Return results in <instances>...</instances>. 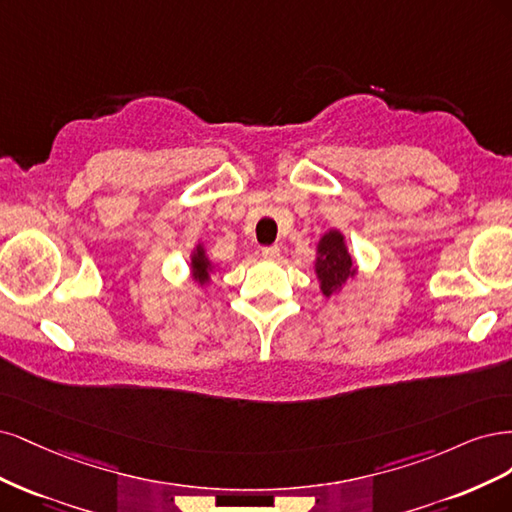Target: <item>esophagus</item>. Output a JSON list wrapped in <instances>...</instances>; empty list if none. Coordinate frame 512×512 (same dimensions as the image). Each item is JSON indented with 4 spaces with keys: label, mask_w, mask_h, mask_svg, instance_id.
Wrapping results in <instances>:
<instances>
[{
    "label": "esophagus",
    "mask_w": 512,
    "mask_h": 512,
    "mask_svg": "<svg viewBox=\"0 0 512 512\" xmlns=\"http://www.w3.org/2000/svg\"><path fill=\"white\" fill-rule=\"evenodd\" d=\"M261 257L268 259V261L278 259V257H280V249H278L276 244H274V246H263V249H261Z\"/></svg>",
    "instance_id": "1"
}]
</instances>
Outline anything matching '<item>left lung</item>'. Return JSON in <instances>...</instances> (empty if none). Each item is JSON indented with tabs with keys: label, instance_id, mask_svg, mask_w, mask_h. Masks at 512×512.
Returning a JSON list of instances; mask_svg holds the SVG:
<instances>
[{
	"label": "left lung",
	"instance_id": "obj_1",
	"mask_svg": "<svg viewBox=\"0 0 512 512\" xmlns=\"http://www.w3.org/2000/svg\"><path fill=\"white\" fill-rule=\"evenodd\" d=\"M315 274L319 280V289L325 298H338L344 285L355 280L359 266L353 259V253L346 246V238L340 229H327L317 242Z\"/></svg>",
	"mask_w": 512,
	"mask_h": 512
}]
</instances>
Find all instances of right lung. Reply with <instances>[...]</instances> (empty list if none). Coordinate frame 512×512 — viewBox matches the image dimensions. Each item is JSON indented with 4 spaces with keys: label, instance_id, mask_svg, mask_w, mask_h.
<instances>
[{
    "label": "right lung",
    "instance_id": "1",
    "mask_svg": "<svg viewBox=\"0 0 512 512\" xmlns=\"http://www.w3.org/2000/svg\"><path fill=\"white\" fill-rule=\"evenodd\" d=\"M219 270L217 263H214L206 251V244L200 240L195 246L193 251L189 255V276L195 285L200 287H208L210 280H212V274Z\"/></svg>",
    "mask_w": 512,
    "mask_h": 512
}]
</instances>
